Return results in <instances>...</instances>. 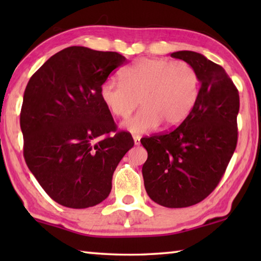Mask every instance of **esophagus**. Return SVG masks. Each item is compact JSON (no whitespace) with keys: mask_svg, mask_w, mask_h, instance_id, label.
I'll list each match as a JSON object with an SVG mask.
<instances>
[{"mask_svg":"<svg viewBox=\"0 0 261 261\" xmlns=\"http://www.w3.org/2000/svg\"><path fill=\"white\" fill-rule=\"evenodd\" d=\"M134 141H135V145H139L140 144V137L139 136H134Z\"/></svg>","mask_w":261,"mask_h":261,"instance_id":"1","label":"esophagus"}]
</instances>
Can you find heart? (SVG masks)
<instances>
[{
    "label": "heart",
    "mask_w": 261,
    "mask_h": 261,
    "mask_svg": "<svg viewBox=\"0 0 261 261\" xmlns=\"http://www.w3.org/2000/svg\"><path fill=\"white\" fill-rule=\"evenodd\" d=\"M199 74L185 61L140 59L122 73V83L108 79L100 87L106 107L125 120L140 105L143 109L125 123L134 134L156 129L161 122L174 127L185 121L199 96Z\"/></svg>",
    "instance_id": "b5f03b06"
}]
</instances>
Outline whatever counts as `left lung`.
Instances as JSON below:
<instances>
[{"mask_svg": "<svg viewBox=\"0 0 261 261\" xmlns=\"http://www.w3.org/2000/svg\"><path fill=\"white\" fill-rule=\"evenodd\" d=\"M188 62L200 79L199 96L178 127L140 141L149 198L169 208L196 205L208 197L226 173L237 145L238 90L221 65L196 51L170 54Z\"/></svg>", "mask_w": 261, "mask_h": 261, "instance_id": "8db88e82", "label": "left lung"}]
</instances>
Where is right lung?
Listing matches in <instances>:
<instances>
[{"mask_svg":"<svg viewBox=\"0 0 261 261\" xmlns=\"http://www.w3.org/2000/svg\"><path fill=\"white\" fill-rule=\"evenodd\" d=\"M125 62L116 51L72 46L28 83L20 112L25 162L57 204L87 208L103 201L115 169L134 146L100 96L110 72Z\"/></svg>","mask_w":261,"mask_h":261,"instance_id":"1","label":"right lung"}]
</instances>
